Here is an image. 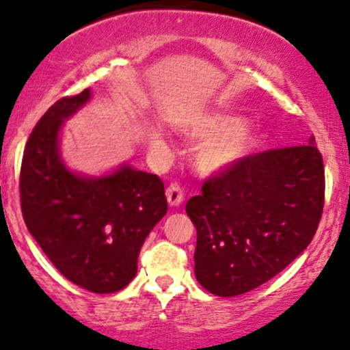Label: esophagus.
<instances>
[{"mask_svg":"<svg viewBox=\"0 0 350 350\" xmlns=\"http://www.w3.org/2000/svg\"><path fill=\"white\" fill-rule=\"evenodd\" d=\"M165 196H167V201L171 206H179L183 203V198H185V193H183V187L179 183H171L165 189Z\"/></svg>","mask_w":350,"mask_h":350,"instance_id":"obj_1","label":"esophagus"}]
</instances>
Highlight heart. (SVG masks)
Instances as JSON below:
<instances>
[{
	"instance_id": "b5f03b06",
	"label": "heart",
	"mask_w": 350,
	"mask_h": 350,
	"mask_svg": "<svg viewBox=\"0 0 350 350\" xmlns=\"http://www.w3.org/2000/svg\"><path fill=\"white\" fill-rule=\"evenodd\" d=\"M243 126L245 120L241 117L215 113L183 127V132L191 139L198 141L213 139L198 150V167L206 174H215L240 163L256 142L255 135L250 134L248 131H240ZM156 144H161L157 139Z\"/></svg>"
}]
</instances>
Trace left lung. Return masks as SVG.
<instances>
[{
  "label": "left lung",
  "mask_w": 350,
  "mask_h": 350,
  "mask_svg": "<svg viewBox=\"0 0 350 350\" xmlns=\"http://www.w3.org/2000/svg\"><path fill=\"white\" fill-rule=\"evenodd\" d=\"M186 213L198 231L194 273L209 293L234 297L263 285L308 246L322 218L325 174L308 144L245 156L208 178Z\"/></svg>",
  "instance_id": "8db88e82"
}]
</instances>
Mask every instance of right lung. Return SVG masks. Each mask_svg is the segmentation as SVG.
I'll list each match as a JSON object with an SVG mask.
<instances>
[{"mask_svg":"<svg viewBox=\"0 0 350 350\" xmlns=\"http://www.w3.org/2000/svg\"><path fill=\"white\" fill-rule=\"evenodd\" d=\"M90 98L62 97L29 134L20 171L28 231L58 271L94 293L119 292L137 273L142 243L167 211L159 176L124 165L104 178L70 172L58 154L65 119Z\"/></svg>","mask_w":350,"mask_h":350,"instance_id":"1","label":"right lung"}]
</instances>
